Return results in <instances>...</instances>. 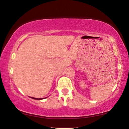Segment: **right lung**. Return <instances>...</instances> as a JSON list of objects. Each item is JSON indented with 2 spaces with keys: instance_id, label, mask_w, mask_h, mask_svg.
<instances>
[{
  "instance_id": "1",
  "label": "right lung",
  "mask_w": 129,
  "mask_h": 129,
  "mask_svg": "<svg viewBox=\"0 0 129 129\" xmlns=\"http://www.w3.org/2000/svg\"><path fill=\"white\" fill-rule=\"evenodd\" d=\"M31 98H33L34 99H37V100H41V99H44V98H33V97H31Z\"/></svg>"
}]
</instances>
